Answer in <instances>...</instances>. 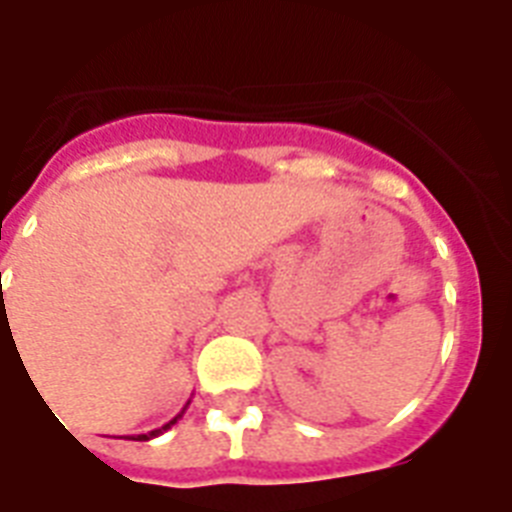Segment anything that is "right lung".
<instances>
[{
  "label": "right lung",
  "mask_w": 512,
  "mask_h": 512,
  "mask_svg": "<svg viewBox=\"0 0 512 512\" xmlns=\"http://www.w3.org/2000/svg\"><path fill=\"white\" fill-rule=\"evenodd\" d=\"M184 409H187V406H184ZM184 409H182V414H184ZM182 414H176L174 419H171L169 424H163V427L153 429V432H148V435H137V437H132V440H140V442H145V440H153V437L163 435V432H166V429H171V424H176V419H182Z\"/></svg>",
  "instance_id": "obj_1"
}]
</instances>
